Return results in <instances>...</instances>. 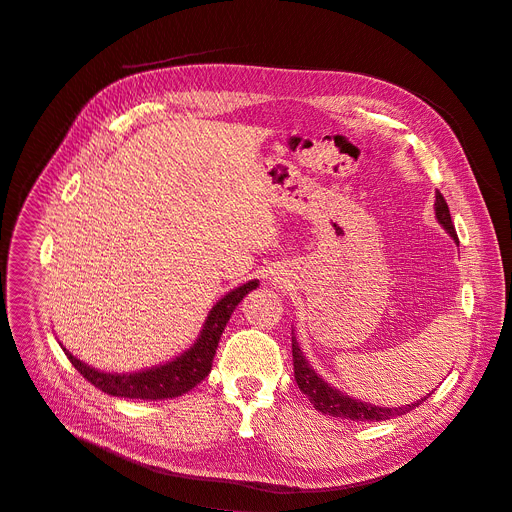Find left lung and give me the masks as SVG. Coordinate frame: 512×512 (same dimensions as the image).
Wrapping results in <instances>:
<instances>
[{
    "label": "left lung",
    "mask_w": 512,
    "mask_h": 512,
    "mask_svg": "<svg viewBox=\"0 0 512 512\" xmlns=\"http://www.w3.org/2000/svg\"><path fill=\"white\" fill-rule=\"evenodd\" d=\"M435 216H437V221H440V225L452 235V239L458 241L452 216H450V208L440 191H435ZM291 354H294V377H296L300 392L312 402V406L316 410L323 412V415H329V417H339V419H348V421H387V419L402 417V415H406V412L415 410L429 396L427 394L425 398H421L417 402L398 406V408H394V406L385 408V406L360 402L350 396H344V392L333 389L327 381H323L319 375L314 373V369L310 367L296 342L294 331H291Z\"/></svg>",
    "instance_id": "1"
}]
</instances>
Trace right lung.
<instances>
[{
	"label": "right lung",
	"instance_id": "right-lung-1",
	"mask_svg": "<svg viewBox=\"0 0 512 512\" xmlns=\"http://www.w3.org/2000/svg\"><path fill=\"white\" fill-rule=\"evenodd\" d=\"M256 287H258V281L254 279L229 291L225 298H221L212 306L208 319L204 323V329L196 339V344H193L189 350H185L181 356H177L175 360L160 364V367H154V369H145V371L127 373V375L104 373V371H95L93 367H89V364L81 362L79 358L66 352V348L62 350L72 362V367H75L91 385L102 389V392L108 396L137 398V400L177 398L187 394L189 389H193L208 377L214 354H216L218 339H221L235 306L243 300V296H246L248 291Z\"/></svg>",
	"mask_w": 512,
	"mask_h": 512
}]
</instances>
